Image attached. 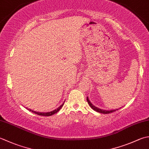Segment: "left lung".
<instances>
[{
	"label": "left lung",
	"instance_id": "8db88e82",
	"mask_svg": "<svg viewBox=\"0 0 149 149\" xmlns=\"http://www.w3.org/2000/svg\"><path fill=\"white\" fill-rule=\"evenodd\" d=\"M86 100H87V102H88V104L90 105V107L92 108V109L93 110H94L95 111L97 112H100V113H112V112H113L116 111V110H118V109H116V110H101L100 109H98V108L95 107V106L93 105V104L91 103V102H90L88 100V97H86Z\"/></svg>",
	"mask_w": 149,
	"mask_h": 149
}]
</instances>
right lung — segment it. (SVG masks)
Listing matches in <instances>:
<instances>
[{
    "label": "right lung",
    "mask_w": 149,
    "mask_h": 149,
    "mask_svg": "<svg viewBox=\"0 0 149 149\" xmlns=\"http://www.w3.org/2000/svg\"><path fill=\"white\" fill-rule=\"evenodd\" d=\"M64 103H65V102H64ZM64 103H63L62 104H61V105L59 107H58L57 109H55V110H53V111H52V112H46V113H43V112H37L33 111V110H30V109H29V110H30V111H31L32 112L34 113H36V114H37V115H39V116H52V115H54V113H57V112H59V110L61 109V108H62V107L63 106Z\"/></svg>",
    "instance_id": "right-lung-1"
}]
</instances>
